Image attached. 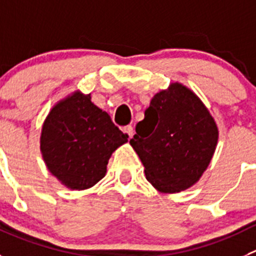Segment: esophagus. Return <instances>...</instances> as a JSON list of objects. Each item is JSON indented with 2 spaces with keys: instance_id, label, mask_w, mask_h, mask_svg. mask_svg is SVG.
Returning <instances> with one entry per match:
<instances>
[{
  "instance_id": "34e87169",
  "label": "esophagus",
  "mask_w": 256,
  "mask_h": 256,
  "mask_svg": "<svg viewBox=\"0 0 256 256\" xmlns=\"http://www.w3.org/2000/svg\"><path fill=\"white\" fill-rule=\"evenodd\" d=\"M122 130H124V132L128 134V139H131V138H132V136H134V132H135V131H134V128H132V126H131V125L125 126V128H124Z\"/></svg>"
}]
</instances>
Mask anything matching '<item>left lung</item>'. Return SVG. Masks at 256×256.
Instances as JSON below:
<instances>
[{"mask_svg": "<svg viewBox=\"0 0 256 256\" xmlns=\"http://www.w3.org/2000/svg\"><path fill=\"white\" fill-rule=\"evenodd\" d=\"M218 128L208 108L182 83L158 92L130 140L146 179L162 193H178L200 180L211 163Z\"/></svg>", "mask_w": 256, "mask_h": 256, "instance_id": "8db88e82", "label": "left lung"}]
</instances>
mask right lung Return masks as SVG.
<instances>
[{
  "label": "right lung",
  "mask_w": 256,
  "mask_h": 256,
  "mask_svg": "<svg viewBox=\"0 0 256 256\" xmlns=\"http://www.w3.org/2000/svg\"><path fill=\"white\" fill-rule=\"evenodd\" d=\"M106 111L76 90L50 110L40 135L48 170L66 188L83 190L100 182L112 152L128 142Z\"/></svg>",
  "instance_id": "right-lung-1"
}]
</instances>
